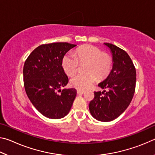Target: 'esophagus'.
Segmentation results:
<instances>
[{
	"instance_id": "obj_1",
	"label": "esophagus",
	"mask_w": 155,
	"mask_h": 155,
	"mask_svg": "<svg viewBox=\"0 0 155 155\" xmlns=\"http://www.w3.org/2000/svg\"><path fill=\"white\" fill-rule=\"evenodd\" d=\"M84 92H85V91H84V90H77V94H83Z\"/></svg>"
}]
</instances>
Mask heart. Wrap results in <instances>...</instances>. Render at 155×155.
<instances>
[{
    "label": "heart",
    "instance_id": "1",
    "mask_svg": "<svg viewBox=\"0 0 155 155\" xmlns=\"http://www.w3.org/2000/svg\"><path fill=\"white\" fill-rule=\"evenodd\" d=\"M74 54H65L61 64L65 72L72 76L77 72L79 63L86 62V72L78 73L70 79V84L79 90H85L95 82L96 77L102 79L109 74L112 65V59L108 54L103 53L98 47L86 44L79 47Z\"/></svg>",
    "mask_w": 155,
    "mask_h": 155
}]
</instances>
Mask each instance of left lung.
I'll return each instance as SVG.
<instances>
[{"instance_id":"obj_1","label":"left lung","mask_w":155,"mask_h":155,"mask_svg":"<svg viewBox=\"0 0 155 155\" xmlns=\"http://www.w3.org/2000/svg\"><path fill=\"white\" fill-rule=\"evenodd\" d=\"M111 50L113 68L99 87L107 89L94 91V98L89 104L91 114L101 122H109L117 118L129 105L134 95L136 70L127 52L112 44L104 43Z\"/></svg>"}]
</instances>
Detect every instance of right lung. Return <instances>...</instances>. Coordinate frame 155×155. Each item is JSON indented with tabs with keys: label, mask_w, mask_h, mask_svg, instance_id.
I'll use <instances>...</instances> for the list:
<instances>
[{
	"label": "right lung",
	"mask_w": 155,
	"mask_h": 155,
	"mask_svg": "<svg viewBox=\"0 0 155 155\" xmlns=\"http://www.w3.org/2000/svg\"><path fill=\"white\" fill-rule=\"evenodd\" d=\"M76 46L67 42L42 44L25 62L23 79L26 93L36 109L48 118L65 117L77 95L74 88L61 90L68 83L62 59Z\"/></svg>",
	"instance_id": "1"
}]
</instances>
